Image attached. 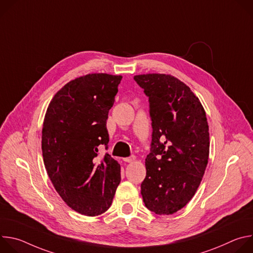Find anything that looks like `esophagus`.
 Here are the masks:
<instances>
[{"instance_id":"esophagus-1","label":"esophagus","mask_w":253,"mask_h":253,"mask_svg":"<svg viewBox=\"0 0 253 253\" xmlns=\"http://www.w3.org/2000/svg\"><path fill=\"white\" fill-rule=\"evenodd\" d=\"M135 159H136V157H135V156H131V157H126V158H123V160H124L125 162H127V163H131V162L135 161Z\"/></svg>"}]
</instances>
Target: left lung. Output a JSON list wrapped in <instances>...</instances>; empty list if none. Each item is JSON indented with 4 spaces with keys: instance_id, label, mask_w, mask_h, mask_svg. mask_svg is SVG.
Instances as JSON below:
<instances>
[{
    "instance_id": "8db88e82",
    "label": "left lung",
    "mask_w": 253,
    "mask_h": 253,
    "mask_svg": "<svg viewBox=\"0 0 253 253\" xmlns=\"http://www.w3.org/2000/svg\"><path fill=\"white\" fill-rule=\"evenodd\" d=\"M134 80L149 97L153 129L143 201L156 214H173L194 196L208 163L206 114L198 97L174 76L143 74Z\"/></svg>"
}]
</instances>
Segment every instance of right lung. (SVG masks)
Returning a JSON list of instances; mask_svg holds the SVG:
<instances>
[{"mask_svg": "<svg viewBox=\"0 0 253 253\" xmlns=\"http://www.w3.org/2000/svg\"><path fill=\"white\" fill-rule=\"evenodd\" d=\"M122 76L88 74L67 83L51 100L42 130V152L51 181L66 204L87 216L111 206L121 181L120 164L109 154L106 121Z\"/></svg>", "mask_w": 253, "mask_h": 253, "instance_id": "right-lung-1", "label": "right lung"}]
</instances>
